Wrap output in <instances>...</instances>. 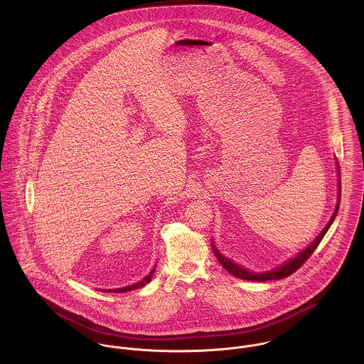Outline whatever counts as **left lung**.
<instances>
[{"mask_svg": "<svg viewBox=\"0 0 364 364\" xmlns=\"http://www.w3.org/2000/svg\"><path fill=\"white\" fill-rule=\"evenodd\" d=\"M336 172H338V198H336V206L333 210V214L331 217V220L326 223V225L323 227V230L316 235V238L312 241L311 244L309 247H306L301 252H299L297 255H294L291 259H287L284 263L279 264L277 267L272 269V270H266V272H252L241 264H238L237 262L227 258L225 255H223L214 245L213 240H211V248H213V252L215 255L217 260L221 263V266L228 272L231 273L232 276L238 277V279H242V280H251V282H267V280H279V279H283V277H287L290 276L293 272H296L306 260L309 259L311 257L312 252L316 250V247L319 245L321 240L323 238V235L326 234V231L329 230V227L332 225L336 214H338V210H339V205H341V172H339V165L336 162Z\"/></svg>", "mask_w": 364, "mask_h": 364, "instance_id": "8db88e82", "label": "left lung"}]
</instances>
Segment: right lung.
Masks as SVG:
<instances>
[{"label": "right lung", "instance_id": "right-lung-1", "mask_svg": "<svg viewBox=\"0 0 364 364\" xmlns=\"http://www.w3.org/2000/svg\"><path fill=\"white\" fill-rule=\"evenodd\" d=\"M156 266H154V267L151 269V272H150L144 279H141V280L137 282V283H133V284L126 286V287H119V289H102L101 291H105V293H123V291H130V290L140 289V287H143V286H146L147 283L151 282V279H153V276H154V272H156Z\"/></svg>", "mask_w": 364, "mask_h": 364}]
</instances>
